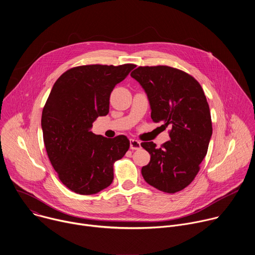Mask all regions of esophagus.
Here are the masks:
<instances>
[{"instance_id": "esophagus-1", "label": "esophagus", "mask_w": 255, "mask_h": 255, "mask_svg": "<svg viewBox=\"0 0 255 255\" xmlns=\"http://www.w3.org/2000/svg\"><path fill=\"white\" fill-rule=\"evenodd\" d=\"M130 148L132 150H138L141 148V143L136 139H131L130 140Z\"/></svg>"}]
</instances>
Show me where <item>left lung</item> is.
<instances>
[{"label":"left lung","mask_w":255,"mask_h":255,"mask_svg":"<svg viewBox=\"0 0 255 255\" xmlns=\"http://www.w3.org/2000/svg\"><path fill=\"white\" fill-rule=\"evenodd\" d=\"M131 77L147 94L152 121L171 128L160 148L141 143L151 156L141 173L150 186L174 194L195 179L208 151L213 128L205 93L194 77L167 65L139 66Z\"/></svg>","instance_id":"obj_1"}]
</instances>
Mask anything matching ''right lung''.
<instances>
[{
    "instance_id": "right-lung-1",
    "label": "right lung",
    "mask_w": 255,
    "mask_h": 255,
    "mask_svg": "<svg viewBox=\"0 0 255 255\" xmlns=\"http://www.w3.org/2000/svg\"><path fill=\"white\" fill-rule=\"evenodd\" d=\"M135 66L80 65L53 85L42 111L43 140L50 163L70 191L93 195L112 184L114 163L128 151L130 141L124 135H95L91 129L109 113L112 91Z\"/></svg>"
}]
</instances>
